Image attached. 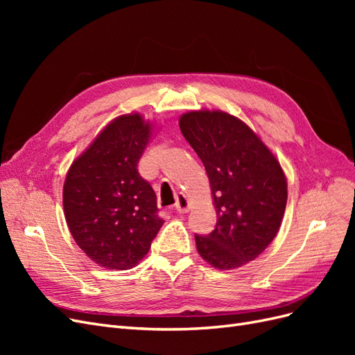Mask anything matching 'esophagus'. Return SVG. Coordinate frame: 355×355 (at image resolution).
<instances>
[{"label":"esophagus","instance_id":"34e87169","mask_svg":"<svg viewBox=\"0 0 355 355\" xmlns=\"http://www.w3.org/2000/svg\"><path fill=\"white\" fill-rule=\"evenodd\" d=\"M178 213H188L189 211V200L187 198L185 194H179L176 198V206H175Z\"/></svg>","mask_w":355,"mask_h":355}]
</instances>
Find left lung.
Wrapping results in <instances>:
<instances>
[{
    "label": "left lung",
    "mask_w": 355,
    "mask_h": 355,
    "mask_svg": "<svg viewBox=\"0 0 355 355\" xmlns=\"http://www.w3.org/2000/svg\"><path fill=\"white\" fill-rule=\"evenodd\" d=\"M179 125L206 167L218 214L210 234H196L197 250L218 270H234L259 256L280 228L287 202L282 166L227 112L192 111Z\"/></svg>",
    "instance_id": "8db88e82"
}]
</instances>
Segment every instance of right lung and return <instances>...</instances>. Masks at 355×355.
<instances>
[{
  "instance_id": "obj_1",
  "label": "right lung",
  "mask_w": 355,
  "mask_h": 355,
  "mask_svg": "<svg viewBox=\"0 0 355 355\" xmlns=\"http://www.w3.org/2000/svg\"><path fill=\"white\" fill-rule=\"evenodd\" d=\"M149 133L139 114L118 116L73 161L63 185L75 243L108 270L133 268L164 223L153 187L137 171Z\"/></svg>"
}]
</instances>
